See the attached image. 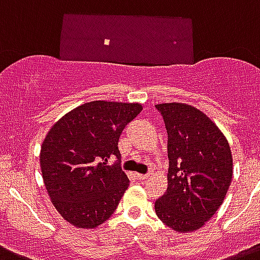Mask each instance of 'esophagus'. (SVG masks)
I'll use <instances>...</instances> for the list:
<instances>
[{
  "instance_id": "34e87169",
  "label": "esophagus",
  "mask_w": 260,
  "mask_h": 260,
  "mask_svg": "<svg viewBox=\"0 0 260 260\" xmlns=\"http://www.w3.org/2000/svg\"><path fill=\"white\" fill-rule=\"evenodd\" d=\"M135 177H136L137 180L144 181V180H147V178H148V174H140V173H136V174H135Z\"/></svg>"
}]
</instances>
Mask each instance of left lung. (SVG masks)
Wrapping results in <instances>:
<instances>
[{
    "label": "left lung",
    "instance_id": "obj_1",
    "mask_svg": "<svg viewBox=\"0 0 260 260\" xmlns=\"http://www.w3.org/2000/svg\"><path fill=\"white\" fill-rule=\"evenodd\" d=\"M168 132V189L154 204L172 230L189 233L209 221L233 178L230 145L202 111L184 103L157 104Z\"/></svg>",
    "mask_w": 260,
    "mask_h": 260
}]
</instances>
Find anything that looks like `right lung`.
I'll use <instances>...</instances> for the list:
<instances>
[{
  "instance_id": "right-lung-1",
  "label": "right lung",
  "mask_w": 260,
  "mask_h": 260,
  "mask_svg": "<svg viewBox=\"0 0 260 260\" xmlns=\"http://www.w3.org/2000/svg\"><path fill=\"white\" fill-rule=\"evenodd\" d=\"M143 110L139 103L95 100L67 112L41 147L46 190L63 219L95 229L116 210L129 180L120 168V135ZM118 162L106 165L110 156Z\"/></svg>"
}]
</instances>
